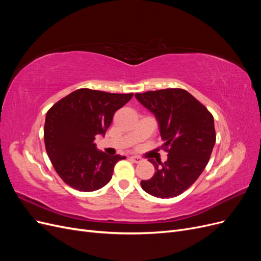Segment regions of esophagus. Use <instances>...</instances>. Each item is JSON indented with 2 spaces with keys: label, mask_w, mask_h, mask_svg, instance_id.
Segmentation results:
<instances>
[{
  "label": "esophagus",
  "mask_w": 261,
  "mask_h": 261,
  "mask_svg": "<svg viewBox=\"0 0 261 261\" xmlns=\"http://www.w3.org/2000/svg\"><path fill=\"white\" fill-rule=\"evenodd\" d=\"M130 160H132L133 162H135V163H139V162L143 161V159H141L140 156H137V155H133V156H130Z\"/></svg>",
  "instance_id": "obj_1"
}]
</instances>
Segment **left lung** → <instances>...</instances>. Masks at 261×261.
<instances>
[{
  "instance_id": "left-lung-1",
  "label": "left lung",
  "mask_w": 261,
  "mask_h": 261,
  "mask_svg": "<svg viewBox=\"0 0 261 261\" xmlns=\"http://www.w3.org/2000/svg\"><path fill=\"white\" fill-rule=\"evenodd\" d=\"M136 99L152 112L168 151L164 163L153 164V176L141 180L144 191L158 198H173L191 187L209 162L216 144L213 116L184 89L168 88L136 93Z\"/></svg>"
}]
</instances>
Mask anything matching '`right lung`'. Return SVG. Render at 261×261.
Wrapping results in <instances>:
<instances>
[{
	"instance_id": "right-lung-1",
	"label": "right lung",
	"mask_w": 261,
	"mask_h": 261,
	"mask_svg": "<svg viewBox=\"0 0 261 261\" xmlns=\"http://www.w3.org/2000/svg\"><path fill=\"white\" fill-rule=\"evenodd\" d=\"M134 93H110L82 88L58 101L45 116L44 144L59 176L80 192H93L112 178L123 155L97 149L94 139L105 136L113 115Z\"/></svg>"
}]
</instances>
